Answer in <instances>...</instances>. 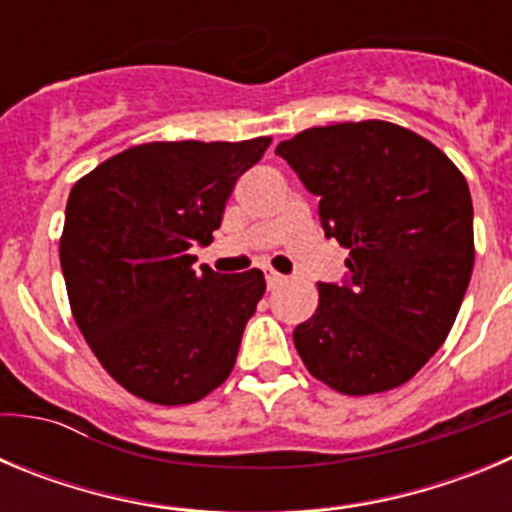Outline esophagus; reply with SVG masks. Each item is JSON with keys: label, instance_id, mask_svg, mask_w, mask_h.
I'll return each mask as SVG.
<instances>
[{"label": "esophagus", "instance_id": "esophagus-1", "mask_svg": "<svg viewBox=\"0 0 512 512\" xmlns=\"http://www.w3.org/2000/svg\"><path fill=\"white\" fill-rule=\"evenodd\" d=\"M282 282H284V277H282V274H279V271L266 269V287H269V289H277Z\"/></svg>", "mask_w": 512, "mask_h": 512}]
</instances>
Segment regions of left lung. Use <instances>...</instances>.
Returning a JSON list of instances; mask_svg holds the SVG:
<instances>
[{"instance_id": "obj_1", "label": "left lung", "mask_w": 512, "mask_h": 512, "mask_svg": "<svg viewBox=\"0 0 512 512\" xmlns=\"http://www.w3.org/2000/svg\"><path fill=\"white\" fill-rule=\"evenodd\" d=\"M320 197L348 277L292 333L307 372L343 395L395 390L449 336L474 266L467 179L431 140L384 120L310 128L277 146Z\"/></svg>"}]
</instances>
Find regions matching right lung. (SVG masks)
Segmentation results:
<instances>
[{"instance_id": "1", "label": "right lung", "mask_w": 512, "mask_h": 512, "mask_svg": "<svg viewBox=\"0 0 512 512\" xmlns=\"http://www.w3.org/2000/svg\"><path fill=\"white\" fill-rule=\"evenodd\" d=\"M271 138L143 143L81 176L66 202L61 269L71 312L110 377L156 405H189L233 372L266 282L192 269L238 176Z\"/></svg>"}]
</instances>
